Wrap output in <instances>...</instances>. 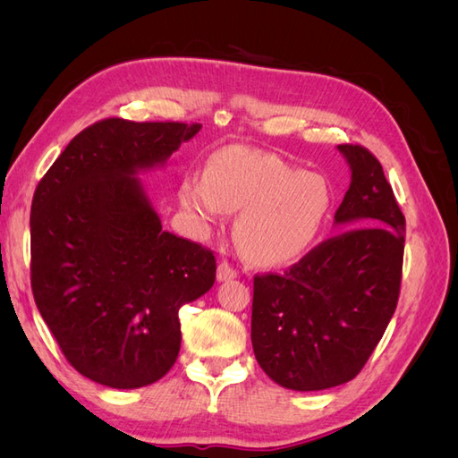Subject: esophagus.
<instances>
[{"mask_svg":"<svg viewBox=\"0 0 458 458\" xmlns=\"http://www.w3.org/2000/svg\"><path fill=\"white\" fill-rule=\"evenodd\" d=\"M239 275V269L233 266V263L229 261H221L219 267H217V279L219 281H229V279H234V276Z\"/></svg>","mask_w":458,"mask_h":458,"instance_id":"obj_1","label":"esophagus"}]
</instances>
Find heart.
Wrapping results in <instances>:
<instances>
[{"mask_svg":"<svg viewBox=\"0 0 458 458\" xmlns=\"http://www.w3.org/2000/svg\"><path fill=\"white\" fill-rule=\"evenodd\" d=\"M179 202L202 221L221 212H241L234 242L258 266H284L317 244L332 212V189L318 174L250 148L216 152L204 182L185 177Z\"/></svg>","mask_w":458,"mask_h":458,"instance_id":"1","label":"heart"}]
</instances>
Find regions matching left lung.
I'll list each match as a JSON object with an SVG mask.
<instances>
[{"label":"left lung","mask_w":458,"mask_h":458,"mask_svg":"<svg viewBox=\"0 0 458 458\" xmlns=\"http://www.w3.org/2000/svg\"><path fill=\"white\" fill-rule=\"evenodd\" d=\"M352 183L335 214L344 229L286 267L254 275L252 348L267 377L296 392L353 380L397 308L405 216L382 164L338 145Z\"/></svg>","instance_id":"obj_1"}]
</instances>
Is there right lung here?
<instances>
[{
  "label": "right lung",
  "instance_id": "right-lung-1",
  "mask_svg": "<svg viewBox=\"0 0 458 458\" xmlns=\"http://www.w3.org/2000/svg\"><path fill=\"white\" fill-rule=\"evenodd\" d=\"M200 123L105 118L81 130L39 179L30 212V284L66 361L118 390L168 372L179 308L216 281V256L162 231L133 177Z\"/></svg>",
  "mask_w": 458,
  "mask_h": 458
}]
</instances>
